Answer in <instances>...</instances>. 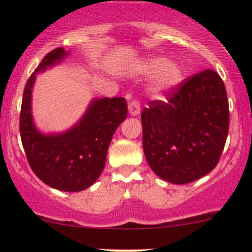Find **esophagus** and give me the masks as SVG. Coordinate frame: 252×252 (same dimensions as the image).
<instances>
[{
  "label": "esophagus",
  "mask_w": 252,
  "mask_h": 252,
  "mask_svg": "<svg viewBox=\"0 0 252 252\" xmlns=\"http://www.w3.org/2000/svg\"><path fill=\"white\" fill-rule=\"evenodd\" d=\"M128 110L131 116H138L140 113V102L138 100L130 101V103L128 106Z\"/></svg>",
  "instance_id": "1"
}]
</instances>
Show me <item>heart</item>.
<instances>
[{
    "label": "heart",
    "mask_w": 252,
    "mask_h": 252,
    "mask_svg": "<svg viewBox=\"0 0 252 252\" xmlns=\"http://www.w3.org/2000/svg\"><path fill=\"white\" fill-rule=\"evenodd\" d=\"M140 70L145 74L155 75L151 90L155 94H163L177 88L183 81L182 67L175 62H169L162 56L147 58L140 65Z\"/></svg>",
    "instance_id": "obj_1"
}]
</instances>
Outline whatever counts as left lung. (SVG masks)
Listing matches in <instances>:
<instances>
[{
  "label": "left lung",
  "instance_id": "left-lung-1",
  "mask_svg": "<svg viewBox=\"0 0 252 252\" xmlns=\"http://www.w3.org/2000/svg\"><path fill=\"white\" fill-rule=\"evenodd\" d=\"M141 123L145 157L155 174L174 184L194 182L217 166L224 149V83L215 70H202L169 91L167 101H150Z\"/></svg>",
  "mask_w": 252,
  "mask_h": 252
}]
</instances>
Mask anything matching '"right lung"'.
Returning a JSON list of instances; mask_svg holds the SVG:
<instances>
[{
    "label": "right lung",
    "instance_id": "add662e5",
    "mask_svg": "<svg viewBox=\"0 0 252 252\" xmlns=\"http://www.w3.org/2000/svg\"><path fill=\"white\" fill-rule=\"evenodd\" d=\"M67 55L63 47L51 51L28 79L19 130L29 166L37 178L53 189L73 192L91 187L102 173L112 136L126 118L128 107L123 97L95 98L80 121L67 131L40 133L32 114V91L36 74L62 62Z\"/></svg>",
    "mask_w": 252,
    "mask_h": 252
}]
</instances>
